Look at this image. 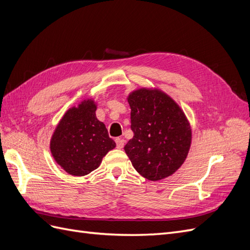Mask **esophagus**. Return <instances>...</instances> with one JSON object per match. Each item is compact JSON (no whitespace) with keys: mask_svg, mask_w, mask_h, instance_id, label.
<instances>
[{"mask_svg":"<svg viewBox=\"0 0 250 250\" xmlns=\"http://www.w3.org/2000/svg\"><path fill=\"white\" fill-rule=\"evenodd\" d=\"M116 144H117V148L122 149L124 147V145H125V141L123 139L118 138V139H116Z\"/></svg>","mask_w":250,"mask_h":250,"instance_id":"esophagus-1","label":"esophagus"}]
</instances>
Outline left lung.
Returning <instances> with one entry per match:
<instances>
[{
  "label": "left lung",
  "mask_w": 250,
  "mask_h": 250,
  "mask_svg": "<svg viewBox=\"0 0 250 250\" xmlns=\"http://www.w3.org/2000/svg\"><path fill=\"white\" fill-rule=\"evenodd\" d=\"M127 101L134 134L124 150L134 169L151 181L171 176L191 148L192 128L186 113L157 87L134 89Z\"/></svg>",
  "instance_id": "8db88e82"
}]
</instances>
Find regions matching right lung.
<instances>
[{
	"label": "right lung",
	"mask_w": 250,
	"mask_h": 250,
	"mask_svg": "<svg viewBox=\"0 0 250 250\" xmlns=\"http://www.w3.org/2000/svg\"><path fill=\"white\" fill-rule=\"evenodd\" d=\"M97 106L93 98H85L70 107L51 137V154L70 175H87L99 167L102 158L116 147L106 126L97 119Z\"/></svg>",
	"instance_id": "obj_1"
}]
</instances>
